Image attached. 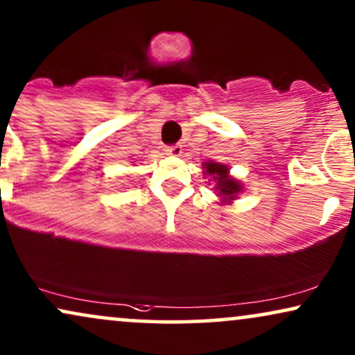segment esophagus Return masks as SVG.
Here are the masks:
<instances>
[{
    "instance_id": "34e87169",
    "label": "esophagus",
    "mask_w": 355,
    "mask_h": 355,
    "mask_svg": "<svg viewBox=\"0 0 355 355\" xmlns=\"http://www.w3.org/2000/svg\"><path fill=\"white\" fill-rule=\"evenodd\" d=\"M167 150H168V154H170V155H173V157H178V155L182 154V146H180V144L168 146V147H167Z\"/></svg>"
}]
</instances>
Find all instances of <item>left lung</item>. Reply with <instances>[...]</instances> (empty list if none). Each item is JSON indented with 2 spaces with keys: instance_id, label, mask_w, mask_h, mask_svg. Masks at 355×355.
Segmentation results:
<instances>
[{
  "instance_id": "8db88e82",
  "label": "left lung",
  "mask_w": 355,
  "mask_h": 355,
  "mask_svg": "<svg viewBox=\"0 0 355 355\" xmlns=\"http://www.w3.org/2000/svg\"><path fill=\"white\" fill-rule=\"evenodd\" d=\"M203 168H205V175H208V177H211L214 182H216L214 190L218 191V196H221L224 203H226V201L234 200L236 196L242 191V188H244L241 185L239 180H236V178L231 177L227 165L209 160V162L203 164Z\"/></svg>"
}]
</instances>
